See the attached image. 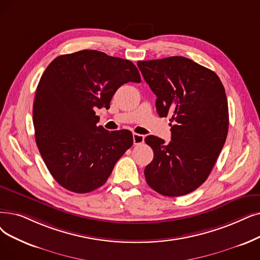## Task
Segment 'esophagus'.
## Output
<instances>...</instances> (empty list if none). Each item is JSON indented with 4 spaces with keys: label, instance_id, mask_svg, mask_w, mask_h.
I'll return each instance as SVG.
<instances>
[{
    "label": "esophagus",
    "instance_id": "esophagus-1",
    "mask_svg": "<svg viewBox=\"0 0 260 260\" xmlns=\"http://www.w3.org/2000/svg\"><path fill=\"white\" fill-rule=\"evenodd\" d=\"M133 140H134V144H141L144 141V136L140 134H133Z\"/></svg>",
    "mask_w": 260,
    "mask_h": 260
}]
</instances>
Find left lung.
Wrapping results in <instances>:
<instances>
[{"mask_svg": "<svg viewBox=\"0 0 260 260\" xmlns=\"http://www.w3.org/2000/svg\"><path fill=\"white\" fill-rule=\"evenodd\" d=\"M160 117L171 115V141L145 137L154 158L148 185L166 197L192 192L207 179L229 132V105L219 76L183 56L138 61Z\"/></svg>", "mask_w": 260, "mask_h": 260, "instance_id": "1", "label": "left lung"}]
</instances>
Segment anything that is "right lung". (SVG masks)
<instances>
[{
    "label": "right lung",
    "mask_w": 260,
    "mask_h": 260,
    "mask_svg": "<svg viewBox=\"0 0 260 260\" xmlns=\"http://www.w3.org/2000/svg\"><path fill=\"white\" fill-rule=\"evenodd\" d=\"M128 82L140 83L131 60L95 50L56 57L36 89L32 122L36 143L54 179L75 193L103 186L120 157L133 145L128 129L96 125L95 110L109 108L112 95Z\"/></svg>",
    "instance_id": "right-lung-1"
}]
</instances>
